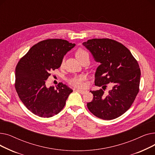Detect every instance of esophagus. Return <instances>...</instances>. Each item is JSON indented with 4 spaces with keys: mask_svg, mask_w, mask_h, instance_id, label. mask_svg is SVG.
Returning a JSON list of instances; mask_svg holds the SVG:
<instances>
[{
    "mask_svg": "<svg viewBox=\"0 0 155 155\" xmlns=\"http://www.w3.org/2000/svg\"><path fill=\"white\" fill-rule=\"evenodd\" d=\"M77 91L78 92H80V94H84L86 92L85 91H84V90H79V89H77Z\"/></svg>",
    "mask_w": 155,
    "mask_h": 155,
    "instance_id": "esophagus-1",
    "label": "esophagus"
}]
</instances>
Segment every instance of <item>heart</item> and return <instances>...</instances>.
<instances>
[{
    "label": "heart",
    "instance_id": "1",
    "mask_svg": "<svg viewBox=\"0 0 155 155\" xmlns=\"http://www.w3.org/2000/svg\"><path fill=\"white\" fill-rule=\"evenodd\" d=\"M77 58L81 62L85 58H89V53L85 50V49L80 48L76 53ZM64 60H62L61 64H63ZM87 78L85 75H75L70 78L68 80V83L73 86L77 88H82L85 86V81Z\"/></svg>",
    "mask_w": 155,
    "mask_h": 155
}]
</instances>
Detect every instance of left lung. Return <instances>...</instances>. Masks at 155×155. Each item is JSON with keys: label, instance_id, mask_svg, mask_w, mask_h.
<instances>
[{"label": "left lung", "instance_id": "left-lung-1", "mask_svg": "<svg viewBox=\"0 0 155 155\" xmlns=\"http://www.w3.org/2000/svg\"><path fill=\"white\" fill-rule=\"evenodd\" d=\"M101 64L97 68L95 85L106 89L111 82L113 88L105 93L102 88L91 91L94 95L87 103L94 116L104 120L116 119L131 106L140 91L141 71L137 60L120 43L108 38L92 39L83 43Z\"/></svg>", "mask_w": 155, "mask_h": 155}]
</instances>
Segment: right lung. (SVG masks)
Returning <instances> with one entry per match:
<instances>
[{"label":"right lung","mask_w":155,"mask_h":155,"mask_svg":"<svg viewBox=\"0 0 155 155\" xmlns=\"http://www.w3.org/2000/svg\"><path fill=\"white\" fill-rule=\"evenodd\" d=\"M75 46L62 39H48L32 46L15 68V88L21 101L34 114L50 117L66 104L72 89L62 83L47 88L51 71L60 67L65 55Z\"/></svg>","instance_id":"obj_1"}]
</instances>
